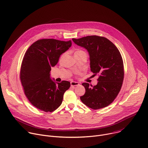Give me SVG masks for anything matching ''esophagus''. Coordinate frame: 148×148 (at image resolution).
Segmentation results:
<instances>
[{
    "mask_svg": "<svg viewBox=\"0 0 148 148\" xmlns=\"http://www.w3.org/2000/svg\"><path fill=\"white\" fill-rule=\"evenodd\" d=\"M79 85V83L75 81H71V86H77Z\"/></svg>",
    "mask_w": 148,
    "mask_h": 148,
    "instance_id": "34e87169",
    "label": "esophagus"
}]
</instances>
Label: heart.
<instances>
[{
  "label": "heart",
  "mask_w": 148,
  "mask_h": 148,
  "mask_svg": "<svg viewBox=\"0 0 148 148\" xmlns=\"http://www.w3.org/2000/svg\"><path fill=\"white\" fill-rule=\"evenodd\" d=\"M84 51H82V50H78V51H77L75 53H81V52H83Z\"/></svg>",
  "instance_id": "b5f03b06"
}]
</instances>
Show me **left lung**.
Returning a JSON list of instances; mask_svg holds the SVG:
<instances>
[{
	"label": "left lung",
	"mask_w": 148,
	"mask_h": 148,
	"mask_svg": "<svg viewBox=\"0 0 148 148\" xmlns=\"http://www.w3.org/2000/svg\"><path fill=\"white\" fill-rule=\"evenodd\" d=\"M74 43L87 49L90 55L91 71L98 74V83L92 87L87 82L82 83L86 92L80 97L82 103L93 110H99L111 104L117 97L124 77L123 62L118 48L108 38L88 36Z\"/></svg>",
	"instance_id": "left-lung-1"
}]
</instances>
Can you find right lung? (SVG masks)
<instances>
[{
    "instance_id": "right-lung-1",
    "label": "right lung",
    "mask_w": 148,
    "mask_h": 148,
    "mask_svg": "<svg viewBox=\"0 0 148 148\" xmlns=\"http://www.w3.org/2000/svg\"><path fill=\"white\" fill-rule=\"evenodd\" d=\"M71 41L53 38L40 39L26 51L22 62L20 79L24 92L34 107L45 112H53L61 104L70 82H56L50 78V71L60 56L71 46Z\"/></svg>"
}]
</instances>
